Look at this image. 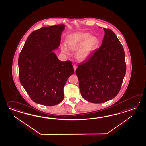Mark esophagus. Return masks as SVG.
Returning <instances> with one entry per match:
<instances>
[{
	"label": "esophagus",
	"instance_id": "esophagus-1",
	"mask_svg": "<svg viewBox=\"0 0 146 146\" xmlns=\"http://www.w3.org/2000/svg\"><path fill=\"white\" fill-rule=\"evenodd\" d=\"M73 68H74V70L75 71L76 70V68H77V66L76 65H73Z\"/></svg>",
	"mask_w": 146,
	"mask_h": 146
}]
</instances>
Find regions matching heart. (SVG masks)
Listing matches in <instances>:
<instances>
[{"instance_id": "b5f03b06", "label": "heart", "mask_w": 146, "mask_h": 146, "mask_svg": "<svg viewBox=\"0 0 146 146\" xmlns=\"http://www.w3.org/2000/svg\"><path fill=\"white\" fill-rule=\"evenodd\" d=\"M66 42L68 48L77 50L76 56L80 61H85L89 58L100 44L96 36H91L88 32L80 31L70 34L66 36ZM62 50L66 54L69 53V49L65 44L62 46Z\"/></svg>"}]
</instances>
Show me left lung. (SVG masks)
<instances>
[{
    "instance_id": "1",
    "label": "left lung",
    "mask_w": 146,
    "mask_h": 146,
    "mask_svg": "<svg viewBox=\"0 0 146 146\" xmlns=\"http://www.w3.org/2000/svg\"><path fill=\"white\" fill-rule=\"evenodd\" d=\"M101 46L88 61L76 70L82 97L93 103H102L115 97L126 74L123 47L116 35L103 28Z\"/></svg>"
}]
</instances>
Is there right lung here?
Wrapping results in <instances>:
<instances>
[{"instance_id":"1","label":"right lung","mask_w":146,"mask_h":146,"mask_svg":"<svg viewBox=\"0 0 146 146\" xmlns=\"http://www.w3.org/2000/svg\"><path fill=\"white\" fill-rule=\"evenodd\" d=\"M65 25L43 27L26 40L18 59L20 82L34 102L45 106L59 104L63 88L74 73L71 61L58 60L53 51L58 49Z\"/></svg>"}]
</instances>
